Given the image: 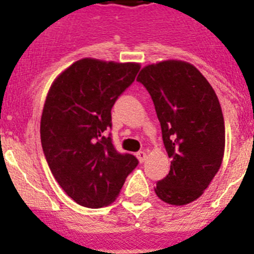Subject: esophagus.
Here are the masks:
<instances>
[{
    "instance_id": "obj_1",
    "label": "esophagus",
    "mask_w": 254,
    "mask_h": 254,
    "mask_svg": "<svg viewBox=\"0 0 254 254\" xmlns=\"http://www.w3.org/2000/svg\"><path fill=\"white\" fill-rule=\"evenodd\" d=\"M135 155H137L138 160H139V162H141V163L145 162L146 158H147V154H146V151H138L137 154H135Z\"/></svg>"
}]
</instances>
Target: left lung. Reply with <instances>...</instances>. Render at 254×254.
<instances>
[{
    "label": "left lung",
    "instance_id": "1",
    "mask_svg": "<svg viewBox=\"0 0 254 254\" xmlns=\"http://www.w3.org/2000/svg\"><path fill=\"white\" fill-rule=\"evenodd\" d=\"M151 96L172 162L155 193L170 205L201 197L219 171L224 155V119L219 100L191 64L168 60L147 65L137 77Z\"/></svg>",
    "mask_w": 254,
    "mask_h": 254
}]
</instances>
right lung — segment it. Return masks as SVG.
Wrapping results in <instances>:
<instances>
[{
	"mask_svg": "<svg viewBox=\"0 0 254 254\" xmlns=\"http://www.w3.org/2000/svg\"><path fill=\"white\" fill-rule=\"evenodd\" d=\"M141 66L82 59L64 70L49 88L40 123L41 146L51 172L78 205L99 209L120 193L138 166L112 143L111 109Z\"/></svg>",
	"mask_w": 254,
	"mask_h": 254,
	"instance_id": "add662e5",
	"label": "right lung"
}]
</instances>
